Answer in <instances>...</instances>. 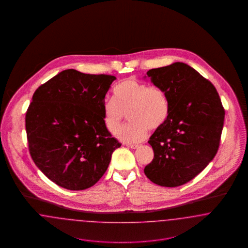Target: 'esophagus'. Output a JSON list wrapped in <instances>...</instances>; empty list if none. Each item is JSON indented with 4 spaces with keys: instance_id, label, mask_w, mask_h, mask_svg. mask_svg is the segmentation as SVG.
Instances as JSON below:
<instances>
[{
    "instance_id": "1",
    "label": "esophagus",
    "mask_w": 248,
    "mask_h": 248,
    "mask_svg": "<svg viewBox=\"0 0 248 248\" xmlns=\"http://www.w3.org/2000/svg\"><path fill=\"white\" fill-rule=\"evenodd\" d=\"M126 146H127L128 148L133 149V150H136V149H138V148L140 147V145H139V144H127Z\"/></svg>"
}]
</instances>
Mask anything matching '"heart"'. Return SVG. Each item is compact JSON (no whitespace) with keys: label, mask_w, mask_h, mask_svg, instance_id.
Wrapping results in <instances>:
<instances>
[{"label":"heart","mask_w":248,"mask_h":248,"mask_svg":"<svg viewBox=\"0 0 248 248\" xmlns=\"http://www.w3.org/2000/svg\"><path fill=\"white\" fill-rule=\"evenodd\" d=\"M113 95L114 99L104 101V123L107 129L115 134L124 119V113L128 112L129 124L117 133L123 141H142L147 137L148 128L159 129L168 118L169 100L161 87L149 86L135 78H127L114 87Z\"/></svg>","instance_id":"heart-1"}]
</instances>
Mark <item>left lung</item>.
<instances>
[{
    "label": "left lung",
    "mask_w": 248,
    "mask_h": 248,
    "mask_svg": "<svg viewBox=\"0 0 248 248\" xmlns=\"http://www.w3.org/2000/svg\"><path fill=\"white\" fill-rule=\"evenodd\" d=\"M147 75L167 94L169 115L150 138L154 157L144 173L159 186H181L201 173L217 153L224 108L212 83L185 63L152 69Z\"/></svg>",
    "instance_id": "obj_1"
}]
</instances>
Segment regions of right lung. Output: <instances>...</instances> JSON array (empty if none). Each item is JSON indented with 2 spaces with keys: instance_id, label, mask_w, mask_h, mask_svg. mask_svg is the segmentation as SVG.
<instances>
[{
  "instance_id": "add662e5",
  "label": "right lung",
  "mask_w": 248,
  "mask_h": 248,
  "mask_svg": "<svg viewBox=\"0 0 248 248\" xmlns=\"http://www.w3.org/2000/svg\"><path fill=\"white\" fill-rule=\"evenodd\" d=\"M114 80L71 69L33 94L26 113L30 154L37 167L62 188L92 187L122 145L104 123V99Z\"/></svg>"
}]
</instances>
